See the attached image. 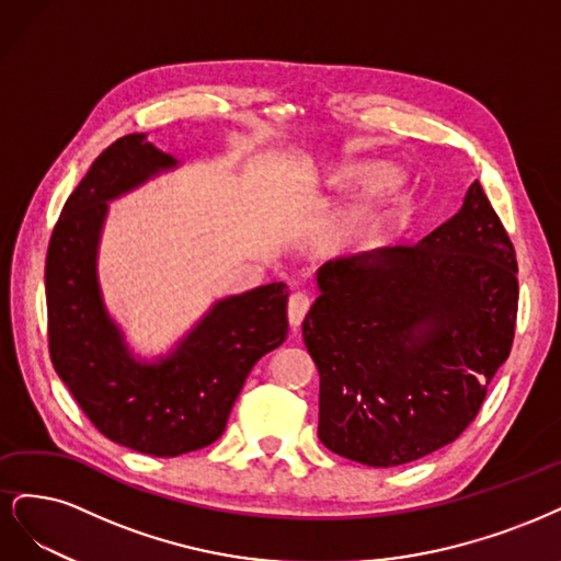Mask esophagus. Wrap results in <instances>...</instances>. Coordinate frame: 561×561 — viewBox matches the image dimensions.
Instances as JSON below:
<instances>
[{
    "instance_id": "34e87169",
    "label": "esophagus",
    "mask_w": 561,
    "mask_h": 561,
    "mask_svg": "<svg viewBox=\"0 0 561 561\" xmlns=\"http://www.w3.org/2000/svg\"><path fill=\"white\" fill-rule=\"evenodd\" d=\"M310 305H312L310 296L302 291H296L291 298H288V321H291V327H296V329L300 327L307 310H310Z\"/></svg>"
}]
</instances>
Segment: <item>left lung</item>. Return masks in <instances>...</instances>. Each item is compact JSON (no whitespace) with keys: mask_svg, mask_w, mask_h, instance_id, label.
I'll list each match as a JSON object with an SVG mask.
<instances>
[{"mask_svg":"<svg viewBox=\"0 0 561 561\" xmlns=\"http://www.w3.org/2000/svg\"><path fill=\"white\" fill-rule=\"evenodd\" d=\"M302 321L319 385V440L401 466L457 440L508 358L515 247L476 182L459 214L414 247L329 261Z\"/></svg>","mask_w":561,"mask_h":561,"instance_id":"obj_1","label":"left lung"}]
</instances>
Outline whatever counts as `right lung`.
I'll list each match as a JSON object with an SVG mask.
<instances>
[{"label": "right lung", "mask_w": 561, "mask_h": 561, "mask_svg": "<svg viewBox=\"0 0 561 561\" xmlns=\"http://www.w3.org/2000/svg\"><path fill=\"white\" fill-rule=\"evenodd\" d=\"M174 165L144 135L110 144L67 197L46 254L53 368L102 436L151 457H179L221 438L249 370L288 331V288L275 282L216 302L160 364H137L125 350L95 277L106 201Z\"/></svg>", "instance_id": "obj_1"}]
</instances>
